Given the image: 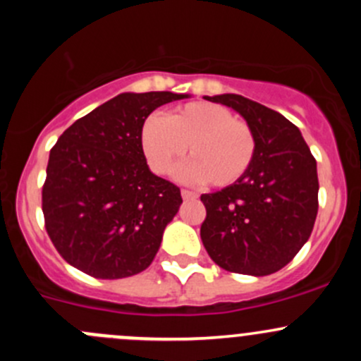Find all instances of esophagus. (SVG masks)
Wrapping results in <instances>:
<instances>
[{"mask_svg": "<svg viewBox=\"0 0 361 361\" xmlns=\"http://www.w3.org/2000/svg\"><path fill=\"white\" fill-rule=\"evenodd\" d=\"M181 197L185 199V201H188V199H197V194L195 192H190V190H181Z\"/></svg>", "mask_w": 361, "mask_h": 361, "instance_id": "1", "label": "esophagus"}]
</instances>
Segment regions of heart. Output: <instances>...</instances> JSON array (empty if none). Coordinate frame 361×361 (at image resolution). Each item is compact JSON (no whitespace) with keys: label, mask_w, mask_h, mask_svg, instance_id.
<instances>
[{"label":"heart","mask_w":361,"mask_h":361,"mask_svg":"<svg viewBox=\"0 0 361 361\" xmlns=\"http://www.w3.org/2000/svg\"><path fill=\"white\" fill-rule=\"evenodd\" d=\"M141 148L157 174L174 173L187 152L185 176L213 187L241 180L253 162L257 141L248 122L234 118L220 104L199 101L148 116L141 127Z\"/></svg>","instance_id":"b5f03b06"}]
</instances>
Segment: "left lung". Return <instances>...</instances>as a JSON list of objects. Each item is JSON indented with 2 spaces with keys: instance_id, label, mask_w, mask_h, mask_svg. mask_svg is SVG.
<instances>
[{
  "instance_id": "8db88e82",
  "label": "left lung",
  "mask_w": 361,
  "mask_h": 361,
  "mask_svg": "<svg viewBox=\"0 0 361 361\" xmlns=\"http://www.w3.org/2000/svg\"><path fill=\"white\" fill-rule=\"evenodd\" d=\"M204 99L238 111L253 130L257 150L241 180L201 195L202 245L225 271L272 274L292 262L314 227L316 160L298 127L281 113L238 94Z\"/></svg>"
}]
</instances>
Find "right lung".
<instances>
[{
  "mask_svg": "<svg viewBox=\"0 0 361 361\" xmlns=\"http://www.w3.org/2000/svg\"><path fill=\"white\" fill-rule=\"evenodd\" d=\"M185 97L118 94L61 134L50 150L42 209L49 238L69 265L120 279L152 264L183 201L176 185L150 171L140 134L155 108Z\"/></svg>",
  "mask_w": 361,
  "mask_h": 361,
  "instance_id": "obj_1",
  "label": "right lung"
}]
</instances>
